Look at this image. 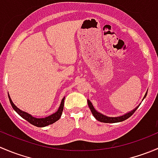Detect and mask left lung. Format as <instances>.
Here are the masks:
<instances>
[{"instance_id": "obj_1", "label": "left lung", "mask_w": 158, "mask_h": 158, "mask_svg": "<svg viewBox=\"0 0 158 158\" xmlns=\"http://www.w3.org/2000/svg\"><path fill=\"white\" fill-rule=\"evenodd\" d=\"M147 96V93H146V95H145V96ZM88 106H89V109H90V110H91L93 115L94 116V117L96 118L98 121L102 122V123H118V122H121V121H123V120H127V119H128L129 117H131V116L134 114V112H135L136 110H137V109L139 107V106H137V108L134 109V110H132V111L130 112V113H127V114L123 115V116H118V117H109V116H104V115H102V113H99V112L96 111V110L94 109V107H93L92 102H90L89 99H88Z\"/></svg>"}]
</instances>
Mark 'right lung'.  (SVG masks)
<instances>
[{"instance_id": "right-lung-1", "label": "right lung", "mask_w": 158, "mask_h": 158, "mask_svg": "<svg viewBox=\"0 0 158 158\" xmlns=\"http://www.w3.org/2000/svg\"><path fill=\"white\" fill-rule=\"evenodd\" d=\"M9 100H10V104H11L12 107H13L14 110L20 115L22 118H24V120H27L28 123H30L31 124L34 125L35 127H46L48 125L52 124L55 122H56L57 120H59L60 119L61 116H62V111H63L64 108V100H65V98L62 99V102H61V105L59 106V110H57V112L53 114L50 115V116H47L45 118H35L34 116H32L31 115L28 114V113H25V112L22 111V110H19L15 104L12 102L11 99H10V96L8 95Z\"/></svg>"}]
</instances>
